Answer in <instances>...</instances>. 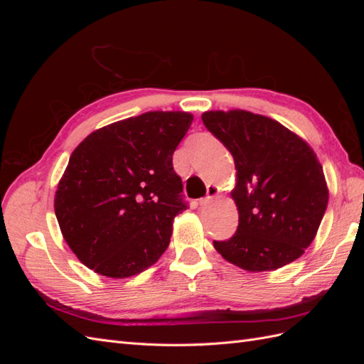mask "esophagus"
Here are the masks:
<instances>
[{
	"instance_id": "obj_1",
	"label": "esophagus",
	"mask_w": 364,
	"mask_h": 364,
	"mask_svg": "<svg viewBox=\"0 0 364 364\" xmlns=\"http://www.w3.org/2000/svg\"><path fill=\"white\" fill-rule=\"evenodd\" d=\"M217 186H214V185H209L208 186V190H206V196L203 197V199H200L199 200V205H206L209 200L213 199V197H215L217 196Z\"/></svg>"
}]
</instances>
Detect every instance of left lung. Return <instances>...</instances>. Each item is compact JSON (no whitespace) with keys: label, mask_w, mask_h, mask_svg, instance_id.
Segmentation results:
<instances>
[{"label":"left lung","mask_w":364,"mask_h":364,"mask_svg":"<svg viewBox=\"0 0 364 364\" xmlns=\"http://www.w3.org/2000/svg\"><path fill=\"white\" fill-rule=\"evenodd\" d=\"M205 127L234 156L238 228L214 247L249 272L287 266L311 245L328 206V188L313 149L272 118L211 111Z\"/></svg>","instance_id":"obj_1"}]
</instances>
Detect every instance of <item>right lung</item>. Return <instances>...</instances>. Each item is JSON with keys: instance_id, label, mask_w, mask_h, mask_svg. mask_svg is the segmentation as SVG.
Returning <instances> with one entry per match:
<instances>
[{"instance_id": "1", "label": "right lung", "mask_w": 364, "mask_h": 364, "mask_svg": "<svg viewBox=\"0 0 364 364\" xmlns=\"http://www.w3.org/2000/svg\"><path fill=\"white\" fill-rule=\"evenodd\" d=\"M191 123L188 112H146L92 132L73 151L54 211L86 267L129 278L168 247L173 220L188 208L173 153Z\"/></svg>"}]
</instances>
